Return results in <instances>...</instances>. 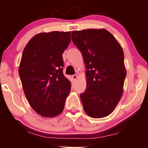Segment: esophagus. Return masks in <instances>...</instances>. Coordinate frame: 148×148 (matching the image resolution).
<instances>
[{
  "label": "esophagus",
  "instance_id": "esophagus-1",
  "mask_svg": "<svg viewBox=\"0 0 148 148\" xmlns=\"http://www.w3.org/2000/svg\"><path fill=\"white\" fill-rule=\"evenodd\" d=\"M77 75H76V74H75V75H72V78H73V79H74V80H75V79H77Z\"/></svg>",
  "mask_w": 148,
  "mask_h": 148
}]
</instances>
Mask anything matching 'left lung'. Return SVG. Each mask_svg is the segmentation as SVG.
Here are the masks:
<instances>
[{"label":"left lung","instance_id":"obj_1","mask_svg":"<svg viewBox=\"0 0 148 148\" xmlns=\"http://www.w3.org/2000/svg\"><path fill=\"white\" fill-rule=\"evenodd\" d=\"M71 39L87 69V88L80 94L85 112L92 118L107 116L123 95L127 75L123 48L104 29L73 31Z\"/></svg>","mask_w":148,"mask_h":148}]
</instances>
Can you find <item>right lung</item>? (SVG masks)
Wrapping results in <instances>:
<instances>
[{
	"instance_id": "obj_1",
	"label": "right lung",
	"mask_w": 148,
	"mask_h": 148,
	"mask_svg": "<svg viewBox=\"0 0 148 148\" xmlns=\"http://www.w3.org/2000/svg\"><path fill=\"white\" fill-rule=\"evenodd\" d=\"M70 42V32L40 33L23 51L19 75L24 93L32 108L43 116L60 114L71 91L62 56Z\"/></svg>"
}]
</instances>
